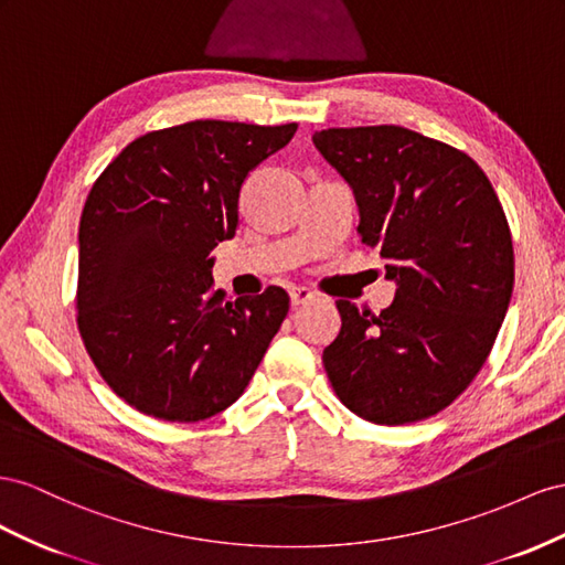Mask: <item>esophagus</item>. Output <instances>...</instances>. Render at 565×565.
<instances>
[{"instance_id": "esophagus-1", "label": "esophagus", "mask_w": 565, "mask_h": 565, "mask_svg": "<svg viewBox=\"0 0 565 565\" xmlns=\"http://www.w3.org/2000/svg\"><path fill=\"white\" fill-rule=\"evenodd\" d=\"M308 300H312V291L310 288H305V286H296V288H291V305H305Z\"/></svg>"}]
</instances>
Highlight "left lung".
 I'll use <instances>...</instances> for the list:
<instances>
[{"mask_svg": "<svg viewBox=\"0 0 565 565\" xmlns=\"http://www.w3.org/2000/svg\"><path fill=\"white\" fill-rule=\"evenodd\" d=\"M312 141L352 186L362 241L397 284L381 315L335 300L327 376L366 422H424L469 388L509 310L504 207L471 156L407 127H329Z\"/></svg>", "mask_w": 565, "mask_h": 565, "instance_id": "8db88e82", "label": "left lung"}]
</instances>
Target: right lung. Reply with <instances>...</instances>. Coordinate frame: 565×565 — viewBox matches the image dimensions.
I'll return each mask as SVG.
<instances>
[{
    "label": "right lung",
    "instance_id": "obj_1",
    "mask_svg": "<svg viewBox=\"0 0 565 565\" xmlns=\"http://www.w3.org/2000/svg\"><path fill=\"white\" fill-rule=\"evenodd\" d=\"M296 122L193 120L147 132L113 158L79 217L77 329L127 405L193 424L246 391L288 315V294L224 300L213 248L238 227L248 172Z\"/></svg>",
    "mask_w": 565,
    "mask_h": 565
}]
</instances>
